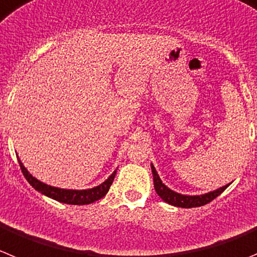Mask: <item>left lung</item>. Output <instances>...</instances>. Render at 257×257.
<instances>
[{
	"label": "left lung",
	"mask_w": 257,
	"mask_h": 257,
	"mask_svg": "<svg viewBox=\"0 0 257 257\" xmlns=\"http://www.w3.org/2000/svg\"><path fill=\"white\" fill-rule=\"evenodd\" d=\"M152 172H153V178H154V188L157 194L163 199V201L168 202L173 206H178V208H197V206H202L208 204V202L213 201L216 196H219L225 188L230 185H225L223 187L218 188L215 191L208 192L204 195H196V196H188V195H181L178 192L172 191L171 188L167 187L162 180L159 178L158 172L155 171L154 166L152 164Z\"/></svg>",
	"instance_id": "1"
}]
</instances>
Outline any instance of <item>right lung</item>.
I'll return each mask as SVG.
<instances>
[{
  "label": "right lung",
  "mask_w": 257,
  "mask_h": 257,
  "mask_svg": "<svg viewBox=\"0 0 257 257\" xmlns=\"http://www.w3.org/2000/svg\"><path fill=\"white\" fill-rule=\"evenodd\" d=\"M19 164H20L21 172L24 177L27 178L28 182L33 186V187L37 190V191L42 192L46 196L51 197L53 200H57L60 202H65V204H71V205H88V204H91V202L96 201V200L102 199L103 196H105L108 191H109L110 185L113 183V180H114V176H116V172L114 171L107 180L103 183H100L99 186L93 188H88V190H65V188H58L53 187V186L46 185V183L38 181L37 178L33 177L30 175L28 169L25 168L24 164L19 161Z\"/></svg>",
  "instance_id": "1"
}]
</instances>
